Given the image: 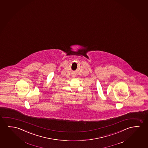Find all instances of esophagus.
I'll return each mask as SVG.
<instances>
[{
    "mask_svg": "<svg viewBox=\"0 0 148 148\" xmlns=\"http://www.w3.org/2000/svg\"><path fill=\"white\" fill-rule=\"evenodd\" d=\"M72 77H73V78H75V75H72Z\"/></svg>",
    "mask_w": 148,
    "mask_h": 148,
    "instance_id": "34e87169",
    "label": "esophagus"
}]
</instances>
